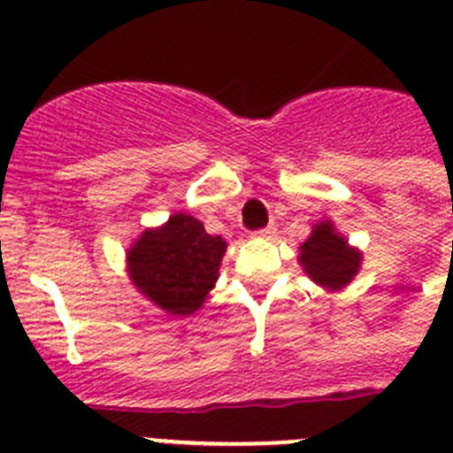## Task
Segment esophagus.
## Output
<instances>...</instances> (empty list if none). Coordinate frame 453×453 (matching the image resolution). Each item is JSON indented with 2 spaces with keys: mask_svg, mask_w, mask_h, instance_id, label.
<instances>
[{
  "mask_svg": "<svg viewBox=\"0 0 453 453\" xmlns=\"http://www.w3.org/2000/svg\"><path fill=\"white\" fill-rule=\"evenodd\" d=\"M274 232H276V227H274V223H272V226H267V227H261V230H257L254 232V239H272V236H274Z\"/></svg>",
  "mask_w": 453,
  "mask_h": 453,
  "instance_id": "1",
  "label": "esophagus"
}]
</instances>
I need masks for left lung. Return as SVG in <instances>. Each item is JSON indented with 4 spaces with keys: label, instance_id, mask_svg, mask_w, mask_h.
Listing matches in <instances>:
<instances>
[{
    "label": "left lung",
    "instance_id": "8db88e82",
    "mask_svg": "<svg viewBox=\"0 0 453 453\" xmlns=\"http://www.w3.org/2000/svg\"><path fill=\"white\" fill-rule=\"evenodd\" d=\"M298 263L314 283L327 289H341L358 274L363 254L334 230L332 221L314 226L310 239L301 245Z\"/></svg>",
    "mask_w": 453,
    "mask_h": 453
}]
</instances>
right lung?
Here are the masks:
<instances>
[{"mask_svg":"<svg viewBox=\"0 0 453 453\" xmlns=\"http://www.w3.org/2000/svg\"><path fill=\"white\" fill-rule=\"evenodd\" d=\"M227 243L203 223L177 212L130 245L126 261L134 288L173 316H190L203 305L219 279Z\"/></svg>","mask_w":453,"mask_h":453,"instance_id":"obj_1","label":"right lung"}]
</instances>
